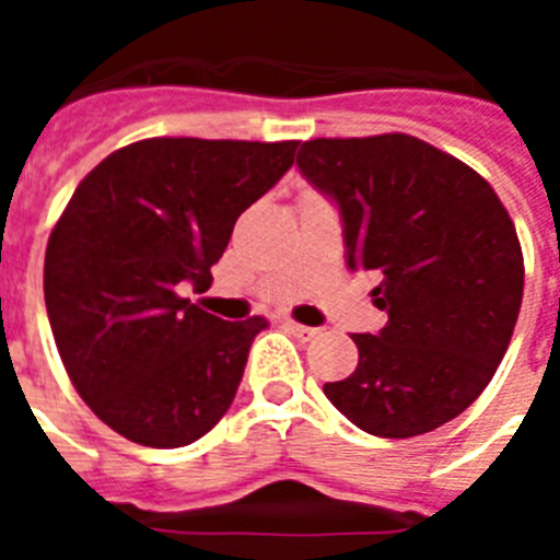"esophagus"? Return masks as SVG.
<instances>
[{
  "instance_id": "obj_1",
  "label": "esophagus",
  "mask_w": 560,
  "mask_h": 560,
  "mask_svg": "<svg viewBox=\"0 0 560 560\" xmlns=\"http://www.w3.org/2000/svg\"><path fill=\"white\" fill-rule=\"evenodd\" d=\"M285 328H289L300 341H311L316 334H319L316 328H308V325H300V323H285Z\"/></svg>"
}]
</instances>
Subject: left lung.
Wrapping results in <instances>:
<instances>
[{
  "label": "left lung",
  "instance_id": "left-lung-1",
  "mask_svg": "<svg viewBox=\"0 0 560 560\" xmlns=\"http://www.w3.org/2000/svg\"><path fill=\"white\" fill-rule=\"evenodd\" d=\"M305 179L339 207L348 269L378 277V334H353L359 368L325 384L350 423L415 438L471 407L516 328V226L477 171L409 133L308 140Z\"/></svg>",
  "mask_w": 560,
  "mask_h": 560
}]
</instances>
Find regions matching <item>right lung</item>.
<instances>
[{"mask_svg": "<svg viewBox=\"0 0 560 560\" xmlns=\"http://www.w3.org/2000/svg\"><path fill=\"white\" fill-rule=\"evenodd\" d=\"M296 142L153 137L108 153L49 235L44 303L63 368L131 443L179 448L230 409L264 316L224 323L207 291L237 215L294 165Z\"/></svg>", "mask_w": 560, "mask_h": 560, "instance_id": "obj_1", "label": "right lung"}]
</instances>
